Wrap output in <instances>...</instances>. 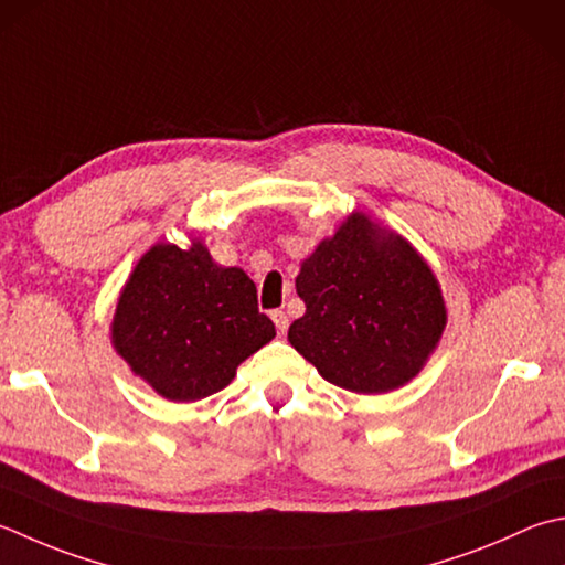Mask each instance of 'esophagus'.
Returning <instances> with one entry per match:
<instances>
[{
	"instance_id": "esophagus-1",
	"label": "esophagus",
	"mask_w": 565,
	"mask_h": 565,
	"mask_svg": "<svg viewBox=\"0 0 565 565\" xmlns=\"http://www.w3.org/2000/svg\"><path fill=\"white\" fill-rule=\"evenodd\" d=\"M271 320H274L276 330H279V335H284L286 330H289V316H286L284 311H274V313H271Z\"/></svg>"
}]
</instances>
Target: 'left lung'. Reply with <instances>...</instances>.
<instances>
[{
	"label": "left lung",
	"mask_w": 565,
	"mask_h": 565,
	"mask_svg": "<svg viewBox=\"0 0 565 565\" xmlns=\"http://www.w3.org/2000/svg\"><path fill=\"white\" fill-rule=\"evenodd\" d=\"M296 294L306 313L291 323L289 342L326 382L355 394L412 382L448 323L444 291L422 252L362 210L301 262Z\"/></svg>",
	"instance_id": "left-lung-1"
}]
</instances>
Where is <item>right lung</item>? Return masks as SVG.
I'll use <instances>...</instances> for the list:
<instances>
[{
	"mask_svg": "<svg viewBox=\"0 0 565 565\" xmlns=\"http://www.w3.org/2000/svg\"><path fill=\"white\" fill-rule=\"evenodd\" d=\"M274 335L257 308V286L239 267L213 262L201 237L188 249L157 242L143 252L109 326L117 355L169 402L225 390Z\"/></svg>",
	"mask_w": 565,
	"mask_h": 565,
	"instance_id": "right-lung-1",
	"label": "right lung"
}]
</instances>
